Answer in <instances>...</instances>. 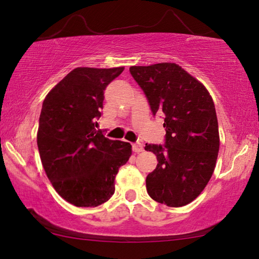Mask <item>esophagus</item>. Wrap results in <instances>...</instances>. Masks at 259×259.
Returning a JSON list of instances; mask_svg holds the SVG:
<instances>
[{
    "mask_svg": "<svg viewBox=\"0 0 259 259\" xmlns=\"http://www.w3.org/2000/svg\"><path fill=\"white\" fill-rule=\"evenodd\" d=\"M133 150L135 152H142L143 150H144V148H143V144H141V143H134L133 144Z\"/></svg>",
    "mask_w": 259,
    "mask_h": 259,
    "instance_id": "obj_1",
    "label": "esophagus"
}]
</instances>
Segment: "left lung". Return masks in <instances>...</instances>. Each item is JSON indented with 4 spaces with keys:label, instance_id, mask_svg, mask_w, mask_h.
Instances as JSON below:
<instances>
[{
    "label": "left lung",
    "instance_id": "1",
    "mask_svg": "<svg viewBox=\"0 0 259 259\" xmlns=\"http://www.w3.org/2000/svg\"><path fill=\"white\" fill-rule=\"evenodd\" d=\"M153 115L164 114L165 144H145L157 156L146 177L154 201L181 207L198 198L213 175L220 148L213 99L200 81L175 63L131 66Z\"/></svg>",
    "mask_w": 259,
    "mask_h": 259
}]
</instances>
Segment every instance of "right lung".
<instances>
[{
  "mask_svg": "<svg viewBox=\"0 0 259 259\" xmlns=\"http://www.w3.org/2000/svg\"><path fill=\"white\" fill-rule=\"evenodd\" d=\"M123 69L74 68L43 102L37 133L41 164L58 194L76 207L108 201L118 168L131 156L130 143L96 130L103 91Z\"/></svg>",
  "mask_w": 259,
  "mask_h": 259,
  "instance_id": "1",
  "label": "right lung"
}]
</instances>
